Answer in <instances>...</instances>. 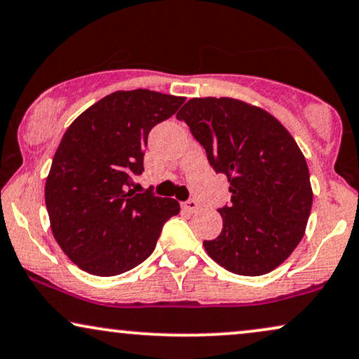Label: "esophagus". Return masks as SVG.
I'll return each mask as SVG.
<instances>
[{
    "mask_svg": "<svg viewBox=\"0 0 359 359\" xmlns=\"http://www.w3.org/2000/svg\"><path fill=\"white\" fill-rule=\"evenodd\" d=\"M182 208L187 212H195L198 208V203L195 202L194 198H190V201H187V202H182Z\"/></svg>",
    "mask_w": 359,
    "mask_h": 359,
    "instance_id": "esophagus-1",
    "label": "esophagus"
}]
</instances>
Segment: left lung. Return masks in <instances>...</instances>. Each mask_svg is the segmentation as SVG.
Listing matches in <instances>:
<instances>
[{
	"label": "left lung",
	"instance_id": "left-lung-1",
	"mask_svg": "<svg viewBox=\"0 0 359 359\" xmlns=\"http://www.w3.org/2000/svg\"><path fill=\"white\" fill-rule=\"evenodd\" d=\"M205 149L208 164L230 182L224 229L203 247L229 271L275 270L297 248L311 212L305 157L290 133L260 107L230 97H195L177 112Z\"/></svg>",
	"mask_w": 359,
	"mask_h": 359
}]
</instances>
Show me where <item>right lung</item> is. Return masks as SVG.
Masks as SVG:
<instances>
[{"instance_id":"right-lung-1","label":"right lung","mask_w":359,"mask_h":359,"mask_svg":"<svg viewBox=\"0 0 359 359\" xmlns=\"http://www.w3.org/2000/svg\"><path fill=\"white\" fill-rule=\"evenodd\" d=\"M185 97L149 89L117 90L84 111L62 135L44 198L54 238L81 270L114 276L156 248L162 226L179 213L175 198L149 189L134 194L144 172L149 133Z\"/></svg>"}]
</instances>
